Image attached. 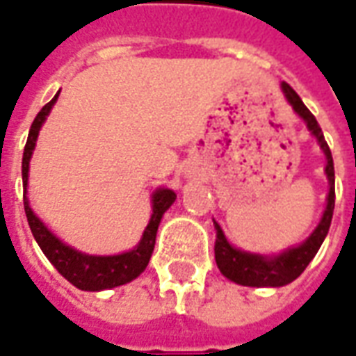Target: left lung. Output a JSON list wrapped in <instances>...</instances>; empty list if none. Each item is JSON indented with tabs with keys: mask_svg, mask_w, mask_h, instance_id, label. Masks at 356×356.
<instances>
[{
	"mask_svg": "<svg viewBox=\"0 0 356 356\" xmlns=\"http://www.w3.org/2000/svg\"><path fill=\"white\" fill-rule=\"evenodd\" d=\"M282 91L286 95V99L290 102L293 110L298 112L299 116L305 120L307 127L311 129L314 137L318 139V145L326 154V175L330 181V193H328V206L324 209L321 223L314 229V232L309 238L298 248H291L288 252H284L275 257H263L257 254H248V252H240L236 248H232L227 238H225L223 231L219 229V225H216L217 229V240H216V261L219 270L223 273L229 280L242 286H270V288H278V286H286L291 280H296L305 267L311 263L318 248L328 234L330 223H332V216H334V204H336V175H334V160H332V152L316 118L311 114V110L307 108L303 101L299 99V95L284 81Z\"/></svg>",
	"mask_w": 356,
	"mask_h": 356,
	"instance_id": "8db88e82",
	"label": "left lung"
}]
</instances>
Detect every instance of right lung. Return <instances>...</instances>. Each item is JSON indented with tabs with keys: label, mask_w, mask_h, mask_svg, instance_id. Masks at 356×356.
I'll return each mask as SVG.
<instances>
[{
	"label": "right lung",
	"mask_w": 356,
	"mask_h": 356,
	"mask_svg": "<svg viewBox=\"0 0 356 356\" xmlns=\"http://www.w3.org/2000/svg\"><path fill=\"white\" fill-rule=\"evenodd\" d=\"M57 97L58 93L38 112V116L34 118L32 127H30V133H28L26 147H24V154H22V183H24V186L28 185V163H30V156H32V150L35 147L38 133H40V127L45 122V116L49 114L51 106L57 101ZM173 202H175V193L173 191H170V188L156 191L154 196H152V217H150L148 227L145 229V234L140 238L139 246L131 250V252H125V254L120 255H108V257L80 254L74 248H68L66 244H63L34 216V211L30 209V204H28L26 198H24V211H26L28 225H30V231L34 234L35 242L40 244L45 257L55 265L58 273L80 290L99 291L131 282L133 278H137L147 268L148 259L154 252L156 232H158L160 219H162L163 211L170 208Z\"/></svg>",
	"instance_id": "1"
}]
</instances>
